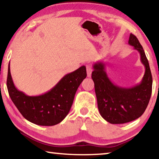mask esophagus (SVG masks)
<instances>
[{"mask_svg": "<svg viewBox=\"0 0 159 159\" xmlns=\"http://www.w3.org/2000/svg\"><path fill=\"white\" fill-rule=\"evenodd\" d=\"M86 70H87V75H88V77L91 76L93 69H92V68H91V66H90V65H87V66H86Z\"/></svg>", "mask_w": 159, "mask_h": 159, "instance_id": "esophagus-1", "label": "esophagus"}]
</instances>
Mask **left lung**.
<instances>
[{"label":"left lung","instance_id":"left-lung-1","mask_svg":"<svg viewBox=\"0 0 159 159\" xmlns=\"http://www.w3.org/2000/svg\"><path fill=\"white\" fill-rule=\"evenodd\" d=\"M128 44L139 53L145 72L139 84L125 88L115 84L108 77L106 64L102 61L93 65L92 79L95 84L100 115L111 124H124L141 117L149 102L152 91V75L143 47L135 35L130 34Z\"/></svg>","mask_w":159,"mask_h":159}]
</instances>
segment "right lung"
Here are the masks:
<instances>
[{
    "mask_svg": "<svg viewBox=\"0 0 159 159\" xmlns=\"http://www.w3.org/2000/svg\"><path fill=\"white\" fill-rule=\"evenodd\" d=\"M86 76V68L82 66L65 75L49 91L30 96L15 86L9 64L7 88L12 101L25 119L37 125L53 126L69 114L78 88Z\"/></svg>",
    "mask_w": 159,
    "mask_h": 159,
    "instance_id": "1",
    "label": "right lung"
}]
</instances>
